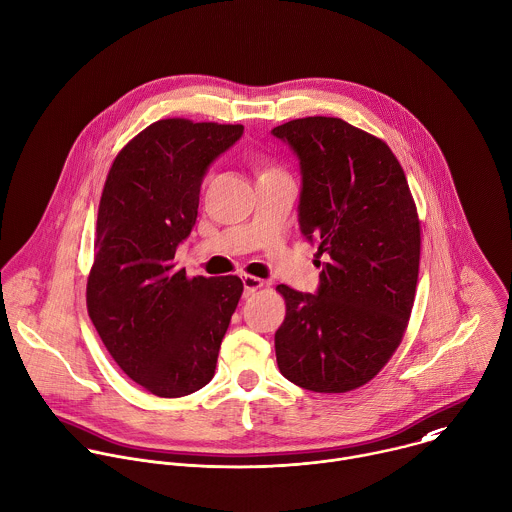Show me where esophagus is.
Returning a JSON list of instances; mask_svg holds the SVG:
<instances>
[{
    "label": "esophagus",
    "instance_id": "1",
    "mask_svg": "<svg viewBox=\"0 0 512 512\" xmlns=\"http://www.w3.org/2000/svg\"><path fill=\"white\" fill-rule=\"evenodd\" d=\"M242 284H244V296H250V294H254L256 290H260L264 286V280H260L256 276H250V274H244Z\"/></svg>",
    "mask_w": 512,
    "mask_h": 512
}]
</instances>
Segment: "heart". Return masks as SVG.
Masks as SVG:
<instances>
[{
    "instance_id": "1",
    "label": "heart",
    "mask_w": 512,
    "mask_h": 512,
    "mask_svg": "<svg viewBox=\"0 0 512 512\" xmlns=\"http://www.w3.org/2000/svg\"><path fill=\"white\" fill-rule=\"evenodd\" d=\"M256 166H258V170H260V174H268V172H274V170H278L276 166H272L268 160H264V158H258L256 160Z\"/></svg>"
}]
</instances>
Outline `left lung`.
Returning a JSON list of instances; mask_svg holds the SVG:
<instances>
[{"label":"left lung","instance_id":"obj_1","mask_svg":"<svg viewBox=\"0 0 512 512\" xmlns=\"http://www.w3.org/2000/svg\"><path fill=\"white\" fill-rule=\"evenodd\" d=\"M272 134L300 160V230L324 256L316 294L276 286L286 302L274 336L278 368L300 388L348 392L384 368L408 326L420 262L416 204L386 142L340 118H300Z\"/></svg>","mask_w":512,"mask_h":512}]
</instances>
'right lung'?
Here are the masks:
<instances>
[{"label": "right lung", "instance_id": "right-lung-1", "mask_svg": "<svg viewBox=\"0 0 512 512\" xmlns=\"http://www.w3.org/2000/svg\"><path fill=\"white\" fill-rule=\"evenodd\" d=\"M244 126L168 118L116 156L98 208L88 314L116 364L162 398L206 386L244 284L188 278L174 256L198 218L208 166Z\"/></svg>", "mask_w": 512, "mask_h": 512}]
</instances>
